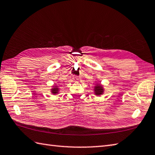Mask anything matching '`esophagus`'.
I'll return each instance as SVG.
<instances>
[{
  "instance_id": "esophagus-1",
  "label": "esophagus",
  "mask_w": 155,
  "mask_h": 155,
  "mask_svg": "<svg viewBox=\"0 0 155 155\" xmlns=\"http://www.w3.org/2000/svg\"><path fill=\"white\" fill-rule=\"evenodd\" d=\"M73 79H74V81L77 82V81H79V78H78V77H74L73 78Z\"/></svg>"
}]
</instances>
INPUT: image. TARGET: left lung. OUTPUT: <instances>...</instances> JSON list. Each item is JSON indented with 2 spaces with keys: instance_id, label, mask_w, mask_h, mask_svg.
Instances as JSON below:
<instances>
[{
  "instance_id": "obj_1",
  "label": "left lung",
  "mask_w": 155,
  "mask_h": 155,
  "mask_svg": "<svg viewBox=\"0 0 155 155\" xmlns=\"http://www.w3.org/2000/svg\"><path fill=\"white\" fill-rule=\"evenodd\" d=\"M103 88L101 85H97V86L95 87L94 88V93L97 95H100L103 93Z\"/></svg>"
}]
</instances>
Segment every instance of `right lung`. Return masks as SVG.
I'll use <instances>...</instances> for the list:
<instances>
[{
    "instance_id": "right-lung-1",
    "label": "right lung",
    "mask_w": 155,
    "mask_h": 155,
    "mask_svg": "<svg viewBox=\"0 0 155 155\" xmlns=\"http://www.w3.org/2000/svg\"><path fill=\"white\" fill-rule=\"evenodd\" d=\"M58 88L57 87L54 88L52 89V93L53 94H57L58 93Z\"/></svg>"
}]
</instances>
